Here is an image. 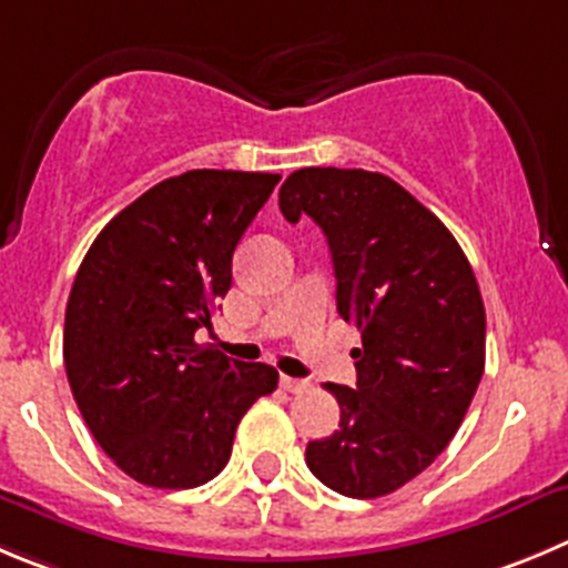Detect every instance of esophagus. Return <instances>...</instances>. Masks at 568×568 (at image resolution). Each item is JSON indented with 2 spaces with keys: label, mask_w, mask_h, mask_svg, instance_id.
<instances>
[{
  "label": "esophagus",
  "mask_w": 568,
  "mask_h": 568,
  "mask_svg": "<svg viewBox=\"0 0 568 568\" xmlns=\"http://www.w3.org/2000/svg\"><path fill=\"white\" fill-rule=\"evenodd\" d=\"M280 386H283L285 392H294V395H300V392H308V389H311L308 381L288 378V375H283V378H280Z\"/></svg>",
  "instance_id": "esophagus-1"
}]
</instances>
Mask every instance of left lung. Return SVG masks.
Instances as JSON below:
<instances>
[{"mask_svg":"<svg viewBox=\"0 0 568 568\" xmlns=\"http://www.w3.org/2000/svg\"><path fill=\"white\" fill-rule=\"evenodd\" d=\"M291 224L325 232L336 308L362 331L356 389L325 384L342 420L305 448L311 474L349 499H378L428 468L463 426L485 373V305L468 257L384 173L302 168L280 187Z\"/></svg>","mask_w":568,"mask_h":568,"instance_id":"8db88e82","label":"left lung"}]
</instances>
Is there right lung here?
<instances>
[{"instance_id":"right-lung-1","label":"right lung","mask_w":568,"mask_h":568,"mask_svg":"<svg viewBox=\"0 0 568 568\" xmlns=\"http://www.w3.org/2000/svg\"><path fill=\"white\" fill-rule=\"evenodd\" d=\"M277 173L187 171L116 212L67 302L63 364L98 445L131 479L187 490L215 479L268 364L195 342L232 285V254Z\"/></svg>"}]
</instances>
